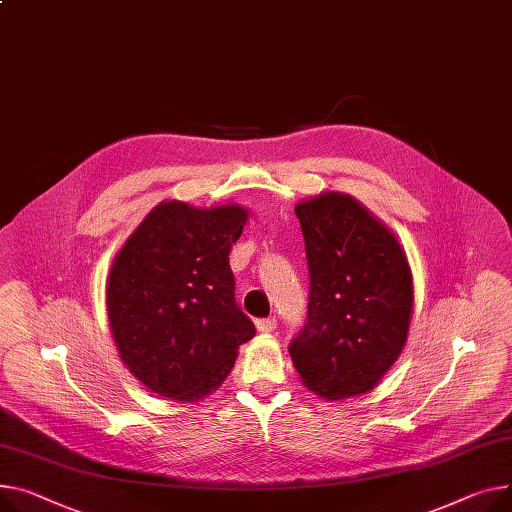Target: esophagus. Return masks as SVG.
Segmentation results:
<instances>
[{
  "mask_svg": "<svg viewBox=\"0 0 512 512\" xmlns=\"http://www.w3.org/2000/svg\"><path fill=\"white\" fill-rule=\"evenodd\" d=\"M255 327L259 333H271L276 331V319H257Z\"/></svg>",
  "mask_w": 512,
  "mask_h": 512,
  "instance_id": "esophagus-1",
  "label": "esophagus"
}]
</instances>
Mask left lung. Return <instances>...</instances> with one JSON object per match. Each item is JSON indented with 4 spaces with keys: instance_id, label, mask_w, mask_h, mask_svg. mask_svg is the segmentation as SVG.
Wrapping results in <instances>:
<instances>
[{
    "instance_id": "8db88e82",
    "label": "left lung",
    "mask_w": 512,
    "mask_h": 512,
    "mask_svg": "<svg viewBox=\"0 0 512 512\" xmlns=\"http://www.w3.org/2000/svg\"><path fill=\"white\" fill-rule=\"evenodd\" d=\"M311 274L309 313L290 358L304 387L346 399L377 387L399 358L414 280L397 236L358 199L323 191L294 208Z\"/></svg>"
}]
</instances>
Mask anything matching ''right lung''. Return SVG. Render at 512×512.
<instances>
[{
  "label": "right lung",
  "instance_id": "obj_1",
  "mask_svg": "<svg viewBox=\"0 0 512 512\" xmlns=\"http://www.w3.org/2000/svg\"><path fill=\"white\" fill-rule=\"evenodd\" d=\"M249 210L158 203L113 259L107 317L125 368L152 393L201 401L230 374L255 335L234 300L228 253Z\"/></svg>",
  "mask_w": 512,
  "mask_h": 512
}]
</instances>
